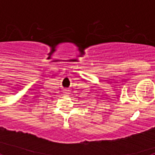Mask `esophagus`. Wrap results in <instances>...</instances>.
<instances>
[{"mask_svg": "<svg viewBox=\"0 0 155 155\" xmlns=\"http://www.w3.org/2000/svg\"><path fill=\"white\" fill-rule=\"evenodd\" d=\"M64 93H65L66 94H70V91H69V90H68V89H64Z\"/></svg>", "mask_w": 155, "mask_h": 155, "instance_id": "esophagus-1", "label": "esophagus"}]
</instances>
